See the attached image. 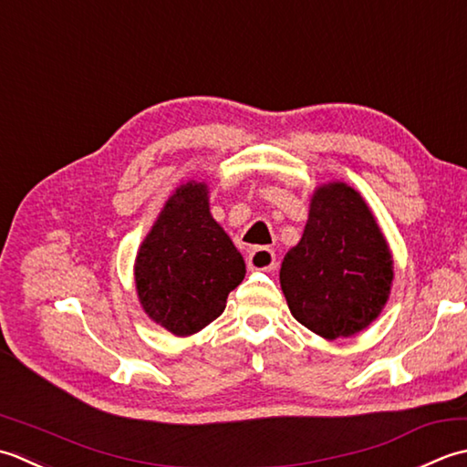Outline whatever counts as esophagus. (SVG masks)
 Segmentation results:
<instances>
[{"instance_id": "esophagus-1", "label": "esophagus", "mask_w": 467, "mask_h": 467, "mask_svg": "<svg viewBox=\"0 0 467 467\" xmlns=\"http://www.w3.org/2000/svg\"><path fill=\"white\" fill-rule=\"evenodd\" d=\"M247 265L250 270H272L275 265V254L270 247H254L247 255Z\"/></svg>"}]
</instances>
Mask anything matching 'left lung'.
Masks as SVG:
<instances>
[{"label": "left lung", "instance_id": "left-lung-1", "mask_svg": "<svg viewBox=\"0 0 467 467\" xmlns=\"http://www.w3.org/2000/svg\"><path fill=\"white\" fill-rule=\"evenodd\" d=\"M393 278L391 247L363 195L342 181L314 189L280 268L292 317L327 340L355 337L383 312Z\"/></svg>", "mask_w": 467, "mask_h": 467}]
</instances>
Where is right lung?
<instances>
[{"mask_svg": "<svg viewBox=\"0 0 467 467\" xmlns=\"http://www.w3.org/2000/svg\"><path fill=\"white\" fill-rule=\"evenodd\" d=\"M242 254L209 212L205 181L189 179L165 202L139 245L135 286L142 310L175 337H192L225 310L242 284Z\"/></svg>", "mask_w": 467, "mask_h": 467, "instance_id": "1", "label": "right lung"}]
</instances>
